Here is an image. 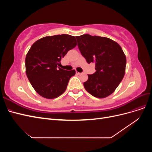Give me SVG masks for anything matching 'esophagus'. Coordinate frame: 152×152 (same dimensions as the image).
Returning a JSON list of instances; mask_svg holds the SVG:
<instances>
[{"mask_svg": "<svg viewBox=\"0 0 152 152\" xmlns=\"http://www.w3.org/2000/svg\"><path fill=\"white\" fill-rule=\"evenodd\" d=\"M76 73H77V75H81V74H82V73H80V72H76Z\"/></svg>", "mask_w": 152, "mask_h": 152, "instance_id": "obj_1", "label": "esophagus"}]
</instances>
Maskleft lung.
<instances>
[{"instance_id":"obj_1","label":"left lung","mask_w":152,"mask_h":152,"mask_svg":"<svg viewBox=\"0 0 152 152\" xmlns=\"http://www.w3.org/2000/svg\"><path fill=\"white\" fill-rule=\"evenodd\" d=\"M78 47L87 62H95L96 72L84 82L86 90L96 98L112 94L125 75L126 57L115 41L99 36H77Z\"/></svg>"}]
</instances>
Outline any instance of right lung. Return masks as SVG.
Returning a JSON list of instances; mask_svg holds the SVG:
<instances>
[{
  "label": "right lung",
  "mask_w": 152,
  "mask_h": 152,
  "mask_svg": "<svg viewBox=\"0 0 152 152\" xmlns=\"http://www.w3.org/2000/svg\"><path fill=\"white\" fill-rule=\"evenodd\" d=\"M74 36H47L31 45L25 58L26 74L35 91L47 99H54L66 89L75 70L66 71L58 65L69 50L77 45Z\"/></svg>",
  "instance_id": "add662e5"
}]
</instances>
